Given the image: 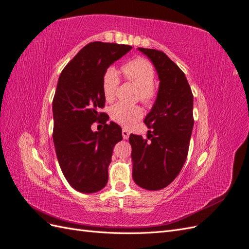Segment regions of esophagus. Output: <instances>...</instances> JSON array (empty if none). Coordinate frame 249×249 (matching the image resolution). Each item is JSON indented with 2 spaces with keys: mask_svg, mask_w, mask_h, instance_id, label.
<instances>
[{
  "mask_svg": "<svg viewBox=\"0 0 249 249\" xmlns=\"http://www.w3.org/2000/svg\"><path fill=\"white\" fill-rule=\"evenodd\" d=\"M129 131L127 130V129H125V128H123V130H122V136H123V139H125V140H127L129 138Z\"/></svg>",
  "mask_w": 249,
  "mask_h": 249,
  "instance_id": "esophagus-1",
  "label": "esophagus"
}]
</instances>
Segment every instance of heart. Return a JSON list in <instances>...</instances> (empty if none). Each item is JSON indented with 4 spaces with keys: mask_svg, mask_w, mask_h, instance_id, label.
Masks as SVG:
<instances>
[{
    "mask_svg": "<svg viewBox=\"0 0 249 249\" xmlns=\"http://www.w3.org/2000/svg\"><path fill=\"white\" fill-rule=\"evenodd\" d=\"M122 72L127 81L139 87L138 98L144 104L150 105L157 98V88L154 84L156 71L152 64L142 58L133 59L122 66ZM120 78L117 69L108 67L102 79V89L106 101L111 102L117 95ZM110 117L117 123L130 126L143 117L142 108L138 105L117 103L110 108Z\"/></svg>",
    "mask_w": 249,
    "mask_h": 249,
    "instance_id": "heart-1",
    "label": "heart"
}]
</instances>
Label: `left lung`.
Listing matches in <instances>:
<instances>
[{
  "mask_svg": "<svg viewBox=\"0 0 249 249\" xmlns=\"http://www.w3.org/2000/svg\"><path fill=\"white\" fill-rule=\"evenodd\" d=\"M154 64L160 80L157 100L146 116L147 139L130 135L132 178L140 187L160 190L180 174L194 127V95L185 74L157 49L138 48Z\"/></svg>",
  "mask_w": 249,
  "mask_h": 249,
  "instance_id": "8db88e82",
  "label": "left lung"
}]
</instances>
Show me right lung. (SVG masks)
Instances as JSON below:
<instances>
[{
	"instance_id": "obj_1",
	"label": "right lung",
	"mask_w": 249,
	"mask_h": 249,
	"mask_svg": "<svg viewBox=\"0 0 249 249\" xmlns=\"http://www.w3.org/2000/svg\"><path fill=\"white\" fill-rule=\"evenodd\" d=\"M124 44L92 42L83 47L60 74L53 101V144L67 182L80 193L104 188L113 147L123 139L122 128L106 124L102 79L105 70L129 52ZM105 124L93 133L91 125Z\"/></svg>"
}]
</instances>
